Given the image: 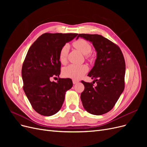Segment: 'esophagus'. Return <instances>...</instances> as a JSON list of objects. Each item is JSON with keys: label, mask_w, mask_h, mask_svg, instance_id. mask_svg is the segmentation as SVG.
Segmentation results:
<instances>
[{"label": "esophagus", "mask_w": 147, "mask_h": 147, "mask_svg": "<svg viewBox=\"0 0 147 147\" xmlns=\"http://www.w3.org/2000/svg\"><path fill=\"white\" fill-rule=\"evenodd\" d=\"M72 82H73V83H74V84H77V83H78V82H79V81H78V80H72Z\"/></svg>", "instance_id": "34e87169"}]
</instances>
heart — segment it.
Listing matches in <instances>:
<instances>
[{
    "mask_svg": "<svg viewBox=\"0 0 147 147\" xmlns=\"http://www.w3.org/2000/svg\"><path fill=\"white\" fill-rule=\"evenodd\" d=\"M74 46L84 55H88L91 51V46L87 41L83 39H79L75 41ZM69 46L64 45L61 49L59 54V60L60 63L64 64L67 57ZM88 68L85 65L70 64L65 67L63 70V75L65 77L70 78L74 80H78L88 72Z\"/></svg>",
    "mask_w": 147,
    "mask_h": 147,
    "instance_id": "heart-1",
    "label": "heart"
}]
</instances>
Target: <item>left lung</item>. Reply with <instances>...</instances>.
I'll list each match as a JSON object with an SVG mask.
<instances>
[{"label":"left lung","instance_id":"obj_1","mask_svg":"<svg viewBox=\"0 0 147 147\" xmlns=\"http://www.w3.org/2000/svg\"><path fill=\"white\" fill-rule=\"evenodd\" d=\"M92 43L97 53L94 65L88 76L97 85L82 81L84 90L80 98L88 112L100 115L112 110L124 88L126 64L120 48L98 34H80L77 37Z\"/></svg>","mask_w":147,"mask_h":147}]
</instances>
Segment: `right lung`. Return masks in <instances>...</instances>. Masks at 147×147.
<instances>
[{"label":"right lung","mask_w":147,"mask_h":147,"mask_svg":"<svg viewBox=\"0 0 147 147\" xmlns=\"http://www.w3.org/2000/svg\"><path fill=\"white\" fill-rule=\"evenodd\" d=\"M78 34L45 33L29 48L22 67L23 90L33 109L43 116H51L61 109L67 91L72 87L70 78H59L61 63L59 54L66 43Z\"/></svg>","instance_id":"right-lung-1"}]
</instances>
